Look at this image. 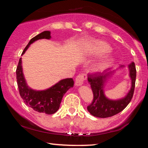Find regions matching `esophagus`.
I'll use <instances>...</instances> for the list:
<instances>
[{
    "label": "esophagus",
    "mask_w": 148,
    "mask_h": 148,
    "mask_svg": "<svg viewBox=\"0 0 148 148\" xmlns=\"http://www.w3.org/2000/svg\"><path fill=\"white\" fill-rule=\"evenodd\" d=\"M87 79V76L85 74H79L76 76L75 80V84L77 86H82L84 84V82Z\"/></svg>",
    "instance_id": "1"
}]
</instances>
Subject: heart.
Masks as SVG:
<instances>
[{"mask_svg": "<svg viewBox=\"0 0 148 148\" xmlns=\"http://www.w3.org/2000/svg\"><path fill=\"white\" fill-rule=\"evenodd\" d=\"M89 47L92 53L96 55H102L108 53L111 49L108 45L101 41L90 42L89 43ZM112 61L111 59L108 57H105L96 64L95 69L97 71H103L111 64Z\"/></svg>", "mask_w": 148, "mask_h": 148, "instance_id": "heart-1", "label": "heart"}]
</instances>
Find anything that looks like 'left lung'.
<instances>
[{
    "instance_id": "obj_1",
    "label": "left lung",
    "mask_w": 148,
    "mask_h": 148,
    "mask_svg": "<svg viewBox=\"0 0 148 148\" xmlns=\"http://www.w3.org/2000/svg\"><path fill=\"white\" fill-rule=\"evenodd\" d=\"M129 69L131 79V88L124 98L119 100L108 99L104 93V84L111 73L108 72L102 75V73L97 72L88 74V82L93 93L92 101L87 108L90 114L95 117L106 118L116 115L127 107L133 97L135 87L136 70L134 62L129 64Z\"/></svg>"
}]
</instances>
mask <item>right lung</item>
<instances>
[{
    "instance_id": "add662e5",
    "label": "right lung",
    "mask_w": 148,
    "mask_h": 148,
    "mask_svg": "<svg viewBox=\"0 0 148 148\" xmlns=\"http://www.w3.org/2000/svg\"><path fill=\"white\" fill-rule=\"evenodd\" d=\"M50 31H46L36 35L29 41L24 49L23 55L30 45L40 39H50ZM16 79L19 95L25 103L34 111L39 113L53 114L59 110L62 97L68 90L74 86L72 78L62 79L50 88L44 91H35L27 85L21 65V58L17 64L16 69Z\"/></svg>"
}]
</instances>
